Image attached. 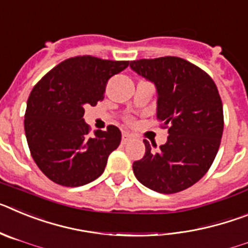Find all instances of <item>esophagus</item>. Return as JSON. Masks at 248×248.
<instances>
[{
    "instance_id": "obj_1",
    "label": "esophagus",
    "mask_w": 248,
    "mask_h": 248,
    "mask_svg": "<svg viewBox=\"0 0 248 248\" xmlns=\"http://www.w3.org/2000/svg\"><path fill=\"white\" fill-rule=\"evenodd\" d=\"M131 139V135L129 134L128 131H124V133H123V138H122V141H123V144H125V143H128L129 140Z\"/></svg>"
}]
</instances>
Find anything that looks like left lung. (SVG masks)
<instances>
[{"mask_svg":"<svg viewBox=\"0 0 248 248\" xmlns=\"http://www.w3.org/2000/svg\"><path fill=\"white\" fill-rule=\"evenodd\" d=\"M130 68L156 87V118L169 133L156 150L144 140L145 155L134 161L133 171L160 194L183 191L209 171L220 148L223 109L217 87L205 71L179 57L131 61Z\"/></svg>","mask_w":248,"mask_h":248,"instance_id":"obj_1","label":"left lung"}]
</instances>
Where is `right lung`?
Listing matches in <instances>:
<instances>
[{
  "mask_svg": "<svg viewBox=\"0 0 248 248\" xmlns=\"http://www.w3.org/2000/svg\"><path fill=\"white\" fill-rule=\"evenodd\" d=\"M128 65V61L73 57L34 85L26 108V138L34 163L49 180L76 187L103 174L109 154L119 146L122 133L109 125L89 137L84 107L103 100L108 80Z\"/></svg>",
  "mask_w": 248,
  "mask_h": 248,
  "instance_id": "obj_1",
  "label": "right lung"
}]
</instances>
